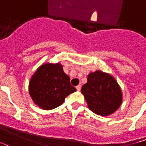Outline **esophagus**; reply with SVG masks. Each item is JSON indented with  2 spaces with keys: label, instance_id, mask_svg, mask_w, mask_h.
Returning <instances> with one entry per match:
<instances>
[{
  "label": "esophagus",
  "instance_id": "obj_1",
  "mask_svg": "<svg viewBox=\"0 0 146 146\" xmlns=\"http://www.w3.org/2000/svg\"><path fill=\"white\" fill-rule=\"evenodd\" d=\"M76 89H77L78 91H80V90H81V86H80V85H78V86H76Z\"/></svg>",
  "mask_w": 146,
  "mask_h": 146
}]
</instances>
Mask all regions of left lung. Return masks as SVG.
Returning a JSON list of instances; mask_svg holds the SVG:
<instances>
[{
	"label": "left lung",
	"mask_w": 146,
	"mask_h": 146,
	"mask_svg": "<svg viewBox=\"0 0 146 146\" xmlns=\"http://www.w3.org/2000/svg\"><path fill=\"white\" fill-rule=\"evenodd\" d=\"M81 91L89 109L98 115L111 114L122 103V92L117 82L110 74L101 71L90 73Z\"/></svg>",
	"instance_id": "1"
}]
</instances>
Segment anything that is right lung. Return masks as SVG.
I'll use <instances>...</instances> for the list:
<instances>
[{"label": "right lung", "mask_w": 146, "mask_h": 146, "mask_svg": "<svg viewBox=\"0 0 146 146\" xmlns=\"http://www.w3.org/2000/svg\"><path fill=\"white\" fill-rule=\"evenodd\" d=\"M29 91L35 104L48 110L60 106L76 89L70 84V78L64 72L62 65L47 63L40 66L31 78Z\"/></svg>", "instance_id": "1"}]
</instances>
